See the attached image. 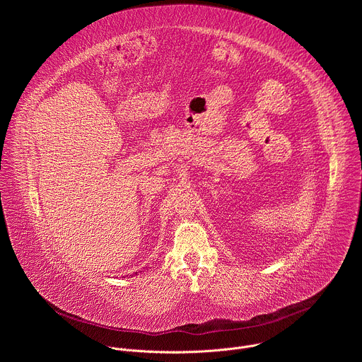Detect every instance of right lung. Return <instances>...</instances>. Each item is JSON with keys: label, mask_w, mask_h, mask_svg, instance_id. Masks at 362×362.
Here are the masks:
<instances>
[{"label": "right lung", "mask_w": 362, "mask_h": 362, "mask_svg": "<svg viewBox=\"0 0 362 362\" xmlns=\"http://www.w3.org/2000/svg\"><path fill=\"white\" fill-rule=\"evenodd\" d=\"M136 275H137V272H136Z\"/></svg>", "instance_id": "obj_1"}]
</instances>
